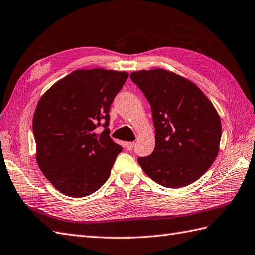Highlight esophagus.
Instances as JSON below:
<instances>
[{
	"label": "esophagus",
	"instance_id": "esophagus-1",
	"mask_svg": "<svg viewBox=\"0 0 255 255\" xmlns=\"http://www.w3.org/2000/svg\"><path fill=\"white\" fill-rule=\"evenodd\" d=\"M125 146H126V149L128 151H131V150H133V147H134V142H127Z\"/></svg>",
	"mask_w": 255,
	"mask_h": 255
}]
</instances>
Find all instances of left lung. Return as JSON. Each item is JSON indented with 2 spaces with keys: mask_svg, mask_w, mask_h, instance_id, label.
<instances>
[{
  "mask_svg": "<svg viewBox=\"0 0 255 255\" xmlns=\"http://www.w3.org/2000/svg\"><path fill=\"white\" fill-rule=\"evenodd\" d=\"M130 78L144 93L155 127V149L138 163L158 185L181 188L198 180L215 161L221 117L191 80L163 68L138 70Z\"/></svg>",
  "mask_w": 255,
  "mask_h": 255,
  "instance_id": "obj_1",
  "label": "left lung"
}]
</instances>
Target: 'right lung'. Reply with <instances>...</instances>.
<instances>
[{
    "mask_svg": "<svg viewBox=\"0 0 255 255\" xmlns=\"http://www.w3.org/2000/svg\"><path fill=\"white\" fill-rule=\"evenodd\" d=\"M127 78L126 72L77 69L39 100L32 121L35 158L60 192L87 197L109 179L123 150L110 137V106ZM101 125L106 129L97 134Z\"/></svg>",
    "mask_w": 255,
    "mask_h": 255,
    "instance_id": "obj_1",
    "label": "right lung"
}]
</instances>
